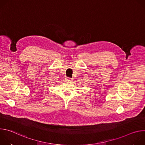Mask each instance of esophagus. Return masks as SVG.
<instances>
[{
  "instance_id": "esophagus-1",
  "label": "esophagus",
  "mask_w": 145,
  "mask_h": 145,
  "mask_svg": "<svg viewBox=\"0 0 145 145\" xmlns=\"http://www.w3.org/2000/svg\"><path fill=\"white\" fill-rule=\"evenodd\" d=\"M71 80H72V78H69V77H67V78H66V80H67V81H71Z\"/></svg>"
}]
</instances>
